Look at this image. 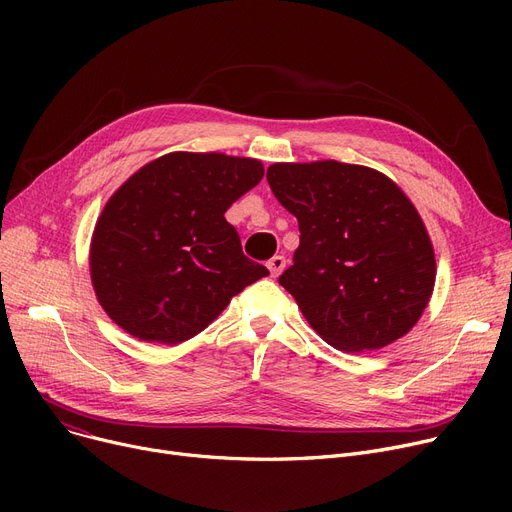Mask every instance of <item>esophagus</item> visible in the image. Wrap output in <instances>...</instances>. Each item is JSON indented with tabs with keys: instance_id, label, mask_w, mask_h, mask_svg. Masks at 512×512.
<instances>
[{
	"instance_id": "esophagus-1",
	"label": "esophagus",
	"mask_w": 512,
	"mask_h": 512,
	"mask_svg": "<svg viewBox=\"0 0 512 512\" xmlns=\"http://www.w3.org/2000/svg\"><path fill=\"white\" fill-rule=\"evenodd\" d=\"M286 267V257L284 255H274L270 261H267V270L276 278L282 274V270Z\"/></svg>"
}]
</instances>
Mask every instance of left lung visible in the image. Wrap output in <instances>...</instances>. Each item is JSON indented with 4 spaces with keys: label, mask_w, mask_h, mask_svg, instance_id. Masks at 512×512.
<instances>
[{
    "label": "left lung",
    "mask_w": 512,
    "mask_h": 512,
    "mask_svg": "<svg viewBox=\"0 0 512 512\" xmlns=\"http://www.w3.org/2000/svg\"><path fill=\"white\" fill-rule=\"evenodd\" d=\"M301 242L278 278L309 326L344 353L405 336L436 282L432 240L415 205L384 174L326 159L267 168Z\"/></svg>",
    "instance_id": "1"
}]
</instances>
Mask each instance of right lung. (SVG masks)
Listing matches in <instances>:
<instances>
[{
  "label": "right lung",
  "instance_id": "add662e5",
  "mask_svg": "<svg viewBox=\"0 0 512 512\" xmlns=\"http://www.w3.org/2000/svg\"><path fill=\"white\" fill-rule=\"evenodd\" d=\"M263 178L257 159L168 153L132 174L103 207L91 280L116 324L145 342L203 332L267 267L251 261L228 207Z\"/></svg>",
  "mask_w": 512,
  "mask_h": 512
}]
</instances>
